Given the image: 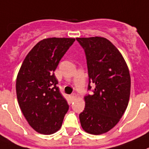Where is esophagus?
Segmentation results:
<instances>
[{
	"label": "esophagus",
	"instance_id": "1",
	"mask_svg": "<svg viewBox=\"0 0 149 149\" xmlns=\"http://www.w3.org/2000/svg\"><path fill=\"white\" fill-rule=\"evenodd\" d=\"M76 97H77V96H76V93H73V94H72L70 95V97H71V99H72V100H75V99H76Z\"/></svg>",
	"mask_w": 149,
	"mask_h": 149
}]
</instances>
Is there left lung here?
Returning a JSON list of instances; mask_svg holds the SVG:
<instances>
[{
	"instance_id": "left-lung-1",
	"label": "left lung",
	"mask_w": 149,
	"mask_h": 149,
	"mask_svg": "<svg viewBox=\"0 0 149 149\" xmlns=\"http://www.w3.org/2000/svg\"><path fill=\"white\" fill-rule=\"evenodd\" d=\"M85 50L92 93L85 97L81 126L94 135L113 128L125 113L130 94V76L125 59L110 41L100 37L76 38Z\"/></svg>"
}]
</instances>
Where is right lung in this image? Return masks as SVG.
Returning <instances> with one entry per match:
<instances>
[{"instance_id":"right-lung-1","label":"right lung","mask_w":149,"mask_h":149,"mask_svg":"<svg viewBox=\"0 0 149 149\" xmlns=\"http://www.w3.org/2000/svg\"><path fill=\"white\" fill-rule=\"evenodd\" d=\"M74 41L57 37L40 41L25 57L18 73V103L30 126L40 134L58 131L69 109L54 71Z\"/></svg>"}]
</instances>
